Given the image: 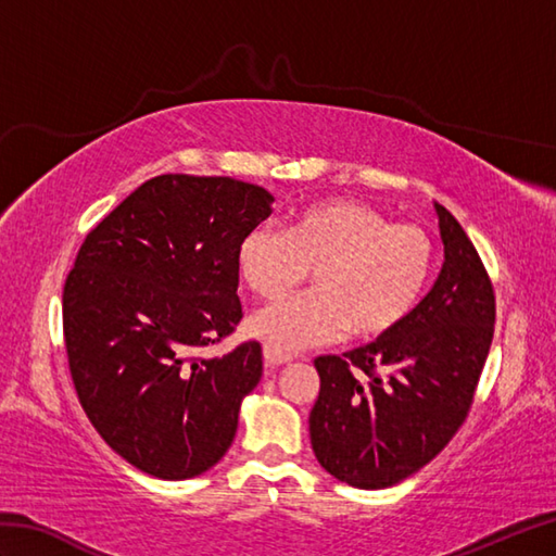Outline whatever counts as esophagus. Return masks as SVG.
I'll return each instance as SVG.
<instances>
[{
  "mask_svg": "<svg viewBox=\"0 0 556 556\" xmlns=\"http://www.w3.org/2000/svg\"><path fill=\"white\" fill-rule=\"evenodd\" d=\"M263 353H265V363L271 365V368H275V365H285V363H289L293 358L291 353H285V351H279L275 346H269V344L263 346Z\"/></svg>",
  "mask_w": 556,
  "mask_h": 556,
  "instance_id": "34e87169",
  "label": "esophagus"
}]
</instances>
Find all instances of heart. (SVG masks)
<instances>
[{"label": "heart", "mask_w": 556, "mask_h": 556, "mask_svg": "<svg viewBox=\"0 0 556 556\" xmlns=\"http://www.w3.org/2000/svg\"><path fill=\"white\" fill-rule=\"evenodd\" d=\"M245 287L277 299L311 275L313 291L260 308L251 332L279 351L344 337L370 341L396 332L422 299L434 267L432 236L392 224L358 200H323L293 215L287 231L257 224L236 248Z\"/></svg>", "instance_id": "heart-1"}]
</instances>
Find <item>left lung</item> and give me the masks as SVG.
<instances>
[{
  "mask_svg": "<svg viewBox=\"0 0 556 556\" xmlns=\"http://www.w3.org/2000/svg\"><path fill=\"white\" fill-rule=\"evenodd\" d=\"M444 265L396 332L315 358L311 444L329 476L361 490L406 480L464 425L494 334V289L466 231L437 205Z\"/></svg>",
  "mask_w": 556,
  "mask_h": 556,
  "instance_id": "1",
  "label": "left lung"
}]
</instances>
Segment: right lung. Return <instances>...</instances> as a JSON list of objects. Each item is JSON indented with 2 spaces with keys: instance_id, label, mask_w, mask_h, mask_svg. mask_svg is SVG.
Listing matches in <instances>:
<instances>
[{
  "instance_id": "right-lung-1",
  "label": "right lung",
  "mask_w": 556,
  "mask_h": 556,
  "mask_svg": "<svg viewBox=\"0 0 556 556\" xmlns=\"http://www.w3.org/2000/svg\"><path fill=\"white\" fill-rule=\"evenodd\" d=\"M271 200L229 176H155L86 236L68 271L62 317L78 401L148 476L195 478L233 442L263 349L198 353L241 323L236 248Z\"/></svg>"
}]
</instances>
